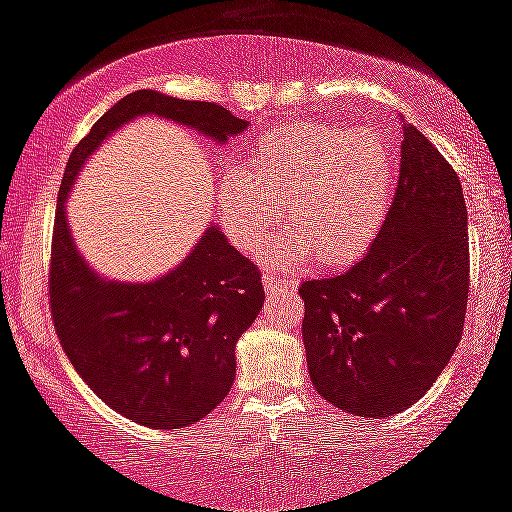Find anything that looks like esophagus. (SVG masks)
<instances>
[{
  "instance_id": "34e87169",
  "label": "esophagus",
  "mask_w": 512,
  "mask_h": 512,
  "mask_svg": "<svg viewBox=\"0 0 512 512\" xmlns=\"http://www.w3.org/2000/svg\"><path fill=\"white\" fill-rule=\"evenodd\" d=\"M262 284H265L267 294H274V291H279V289H289V291L296 289V279L274 277V274H262Z\"/></svg>"
}]
</instances>
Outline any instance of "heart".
Segmentation results:
<instances>
[{
    "label": "heart",
    "mask_w": 512,
    "mask_h": 512,
    "mask_svg": "<svg viewBox=\"0 0 512 512\" xmlns=\"http://www.w3.org/2000/svg\"><path fill=\"white\" fill-rule=\"evenodd\" d=\"M396 157L376 131L330 123H284L247 150L243 174L230 172L218 189V211L230 243L255 255L269 228H289L267 247V260L338 269L372 247L389 216Z\"/></svg>",
    "instance_id": "heart-1"
}]
</instances>
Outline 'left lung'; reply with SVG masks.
<instances>
[{"instance_id":"left-lung-1","label":"left lung","mask_w":512,"mask_h":512,"mask_svg":"<svg viewBox=\"0 0 512 512\" xmlns=\"http://www.w3.org/2000/svg\"><path fill=\"white\" fill-rule=\"evenodd\" d=\"M308 372L340 411L386 418L435 384L462 340L469 233L457 172L403 123L389 216L347 272L299 289Z\"/></svg>"}]
</instances>
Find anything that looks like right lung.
Instances as JSON below:
<instances>
[{
    "instance_id": "obj_1",
    "label": "right lung",
    "mask_w": 512,
    "mask_h": 512,
    "mask_svg": "<svg viewBox=\"0 0 512 512\" xmlns=\"http://www.w3.org/2000/svg\"><path fill=\"white\" fill-rule=\"evenodd\" d=\"M155 114L226 143L247 123L211 101L140 89L111 106L67 160L55 209L48 296L55 333L75 372L133 423L177 430L209 415L235 379V342L265 303L260 269L216 226L192 255L150 284L97 277L67 230L65 196L82 162L121 123Z\"/></svg>"
}]
</instances>
